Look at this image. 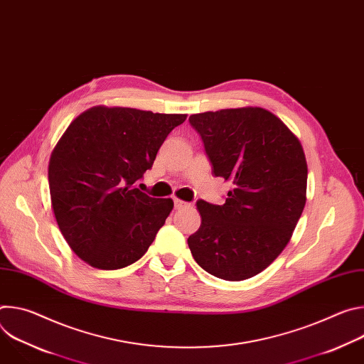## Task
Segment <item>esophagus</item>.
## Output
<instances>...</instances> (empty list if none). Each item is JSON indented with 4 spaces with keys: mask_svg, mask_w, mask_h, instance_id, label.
Listing matches in <instances>:
<instances>
[{
    "mask_svg": "<svg viewBox=\"0 0 364 364\" xmlns=\"http://www.w3.org/2000/svg\"><path fill=\"white\" fill-rule=\"evenodd\" d=\"M174 207L177 210H180V209H183V207H190V203H186L180 198H174Z\"/></svg>",
    "mask_w": 364,
    "mask_h": 364,
    "instance_id": "obj_1",
    "label": "esophagus"
}]
</instances>
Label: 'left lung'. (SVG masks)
Wrapping results in <instances>:
<instances>
[{
    "label": "left lung",
    "mask_w": 364,
    "mask_h": 364,
    "mask_svg": "<svg viewBox=\"0 0 364 364\" xmlns=\"http://www.w3.org/2000/svg\"><path fill=\"white\" fill-rule=\"evenodd\" d=\"M213 174L232 183L226 203L197 201L201 225L188 239L194 261L220 279L267 269L288 245L306 200V161L298 138L264 108L188 118Z\"/></svg>",
    "instance_id": "left-lung-1"
}]
</instances>
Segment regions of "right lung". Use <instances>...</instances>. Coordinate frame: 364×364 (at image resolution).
<instances>
[{
    "mask_svg": "<svg viewBox=\"0 0 364 364\" xmlns=\"http://www.w3.org/2000/svg\"><path fill=\"white\" fill-rule=\"evenodd\" d=\"M183 114L95 107L62 135L48 163L55 218L72 250L93 268H125L148 250L173 210L136 181Z\"/></svg>",
    "mask_w": 364,
    "mask_h": 364,
    "instance_id": "1",
    "label": "right lung"
}]
</instances>
